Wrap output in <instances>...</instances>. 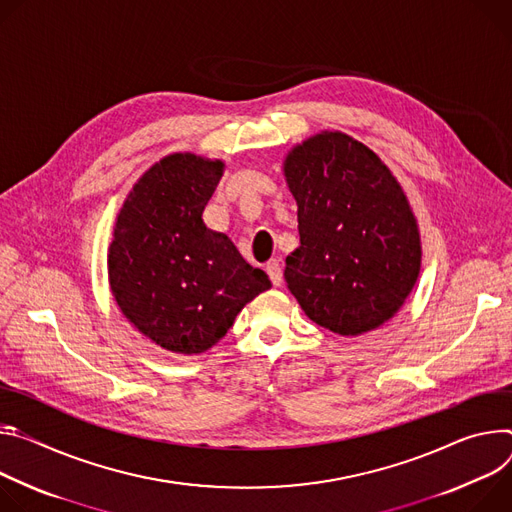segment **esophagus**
I'll use <instances>...</instances> for the list:
<instances>
[{
	"mask_svg": "<svg viewBox=\"0 0 512 512\" xmlns=\"http://www.w3.org/2000/svg\"><path fill=\"white\" fill-rule=\"evenodd\" d=\"M266 272H268V276H270L274 287H280V285H282V266H280L278 260H270V262L266 264Z\"/></svg>",
	"mask_w": 512,
	"mask_h": 512,
	"instance_id": "esophagus-1",
	"label": "esophagus"
}]
</instances>
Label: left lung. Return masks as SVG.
<instances>
[{
	"label": "left lung",
	"mask_w": 512,
	"mask_h": 512,
	"mask_svg": "<svg viewBox=\"0 0 512 512\" xmlns=\"http://www.w3.org/2000/svg\"><path fill=\"white\" fill-rule=\"evenodd\" d=\"M285 177L301 236L287 256L289 291L333 333L380 327L401 309L421 268L417 221L401 185L370 148L342 132L295 146Z\"/></svg>",
	"instance_id": "obj_1"
}]
</instances>
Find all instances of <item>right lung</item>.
<instances>
[{
    "label": "right lung",
    "instance_id": "add662e5",
    "mask_svg": "<svg viewBox=\"0 0 512 512\" xmlns=\"http://www.w3.org/2000/svg\"><path fill=\"white\" fill-rule=\"evenodd\" d=\"M223 162L170 154L134 185L109 246V285L124 315L154 344L201 354L272 285L225 234L203 221Z\"/></svg>",
    "mask_w": 512,
    "mask_h": 512
}]
</instances>
